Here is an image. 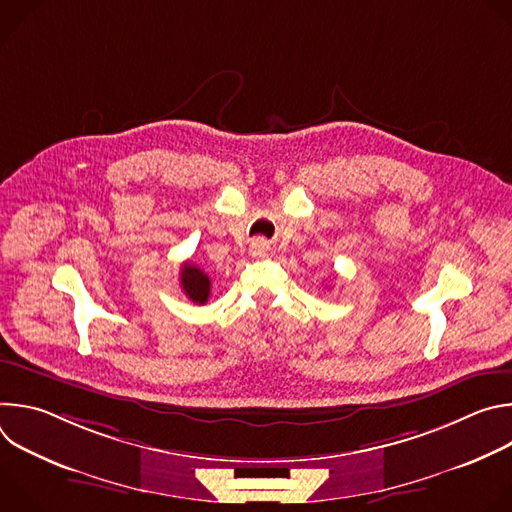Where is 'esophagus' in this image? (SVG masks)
Instances as JSON below:
<instances>
[{
  "mask_svg": "<svg viewBox=\"0 0 512 512\" xmlns=\"http://www.w3.org/2000/svg\"><path fill=\"white\" fill-rule=\"evenodd\" d=\"M249 251H251L253 257H265L267 251H269V243H267L265 239L257 237V239L251 241V249H249Z\"/></svg>",
  "mask_w": 512,
  "mask_h": 512,
  "instance_id": "esophagus-1",
  "label": "esophagus"
}]
</instances>
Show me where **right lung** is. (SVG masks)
Segmentation results:
<instances>
[{
    "label": "right lung",
    "instance_id": "add662e5",
    "mask_svg": "<svg viewBox=\"0 0 512 512\" xmlns=\"http://www.w3.org/2000/svg\"><path fill=\"white\" fill-rule=\"evenodd\" d=\"M180 285L184 289V294L194 302V304H206L210 296V279L208 275L196 267L194 263H184L180 271Z\"/></svg>",
    "mask_w": 512,
    "mask_h": 512
}]
</instances>
